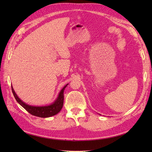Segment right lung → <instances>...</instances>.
I'll use <instances>...</instances> for the list:
<instances>
[{
	"label": "right lung",
	"instance_id": "1",
	"mask_svg": "<svg viewBox=\"0 0 152 152\" xmlns=\"http://www.w3.org/2000/svg\"><path fill=\"white\" fill-rule=\"evenodd\" d=\"M69 85H65L63 88L61 90L59 95H58L57 99H56L53 103H51L50 105L46 106H32L27 104L26 103L23 102L18 97V96L16 95L15 91L13 89L12 86V93L14 94V97L16 101L20 104L22 107H23L26 110L30 113L31 114L37 116L40 118H49L51 116H53L57 114L62 109L63 106V101H64V90L66 88V87Z\"/></svg>",
	"mask_w": 152,
	"mask_h": 152
}]
</instances>
